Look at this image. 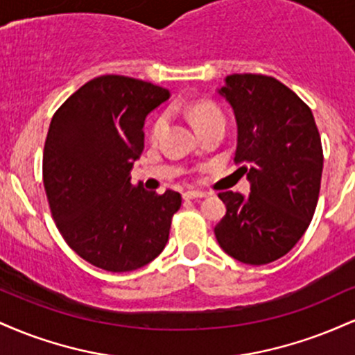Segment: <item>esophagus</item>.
I'll use <instances>...</instances> for the list:
<instances>
[{
  "label": "esophagus",
  "instance_id": "34e87169",
  "mask_svg": "<svg viewBox=\"0 0 355 355\" xmlns=\"http://www.w3.org/2000/svg\"><path fill=\"white\" fill-rule=\"evenodd\" d=\"M207 195L203 191H197V190H189L183 193V198L185 200H197V198H205Z\"/></svg>",
  "mask_w": 355,
  "mask_h": 355
}]
</instances>
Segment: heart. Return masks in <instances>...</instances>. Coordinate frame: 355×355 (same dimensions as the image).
Segmentation results:
<instances>
[{
    "label": "heart",
    "mask_w": 355,
    "mask_h": 355,
    "mask_svg": "<svg viewBox=\"0 0 355 355\" xmlns=\"http://www.w3.org/2000/svg\"><path fill=\"white\" fill-rule=\"evenodd\" d=\"M190 116H191V121H193L195 128H198V126H202L205 123H209V121H215V120L223 121L222 113H220L217 108L205 107V105H200V107L191 108ZM165 126H166V115H160L157 118V120L153 121V125H152V132H150V135H152V140H157V138L160 137L162 133H164Z\"/></svg>",
    "instance_id": "obj_1"
}]
</instances>
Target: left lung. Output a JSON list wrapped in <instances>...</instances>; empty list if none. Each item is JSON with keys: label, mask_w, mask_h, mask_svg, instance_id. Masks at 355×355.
I'll return each mask as SVG.
<instances>
[{"label": "left lung", "mask_w": 355, "mask_h": 355, "mask_svg": "<svg viewBox=\"0 0 355 355\" xmlns=\"http://www.w3.org/2000/svg\"><path fill=\"white\" fill-rule=\"evenodd\" d=\"M218 93L237 120L234 162L250 193L220 191L227 214L215 237L239 262L263 266L291 252L311 225L324 166L319 130L311 108L272 76L229 75Z\"/></svg>", "instance_id": "left-lung-1"}]
</instances>
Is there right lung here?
<instances>
[{"label":"right lung","mask_w":355,"mask_h":355,"mask_svg":"<svg viewBox=\"0 0 355 355\" xmlns=\"http://www.w3.org/2000/svg\"><path fill=\"white\" fill-rule=\"evenodd\" d=\"M170 98L166 88L121 75L89 80L51 118L43 183L61 237L92 266L130 272L168 242L178 191L132 185L145 146L144 123Z\"/></svg>","instance_id":"obj_1"}]
</instances>
